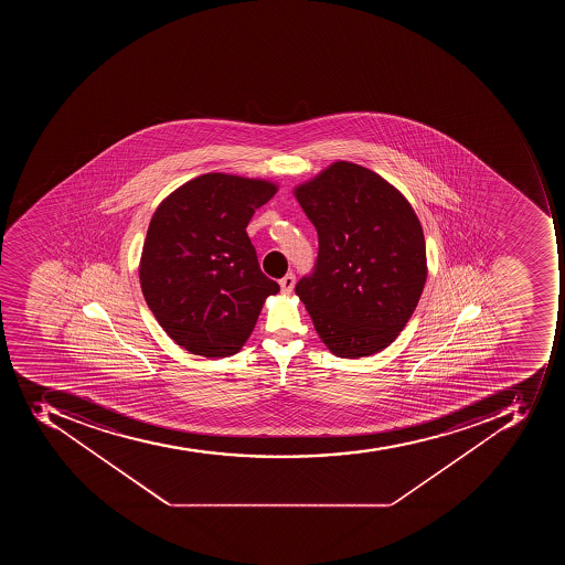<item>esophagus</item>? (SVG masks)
I'll list each match as a JSON object with an SVG mask.
<instances>
[{
    "label": "esophagus",
    "instance_id": "esophagus-1",
    "mask_svg": "<svg viewBox=\"0 0 565 565\" xmlns=\"http://www.w3.org/2000/svg\"><path fill=\"white\" fill-rule=\"evenodd\" d=\"M280 289L285 291V294H289L291 289L295 288V276L294 274H286L282 279L279 280Z\"/></svg>",
    "mask_w": 565,
    "mask_h": 565
}]
</instances>
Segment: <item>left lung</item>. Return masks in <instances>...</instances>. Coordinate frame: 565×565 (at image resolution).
Returning a JSON list of instances; mask_svg holds the SVG:
<instances>
[{
  "mask_svg": "<svg viewBox=\"0 0 565 565\" xmlns=\"http://www.w3.org/2000/svg\"><path fill=\"white\" fill-rule=\"evenodd\" d=\"M294 192L320 244L295 294L333 355L379 353L405 329L426 285L417 214L396 186L347 160Z\"/></svg>",
  "mask_w": 565,
  "mask_h": 565,
  "instance_id": "obj_1",
  "label": "left lung"
}]
</instances>
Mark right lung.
I'll return each mask as SVG.
<instances>
[{
	"instance_id": "1",
	"label": "right lung",
	"mask_w": 565,
	"mask_h": 565,
	"mask_svg": "<svg viewBox=\"0 0 565 565\" xmlns=\"http://www.w3.org/2000/svg\"><path fill=\"white\" fill-rule=\"evenodd\" d=\"M276 183L206 173L171 192L151 217L139 263L150 311L178 347L232 356L249 339L263 303L279 291L259 268L245 232Z\"/></svg>"
}]
</instances>
